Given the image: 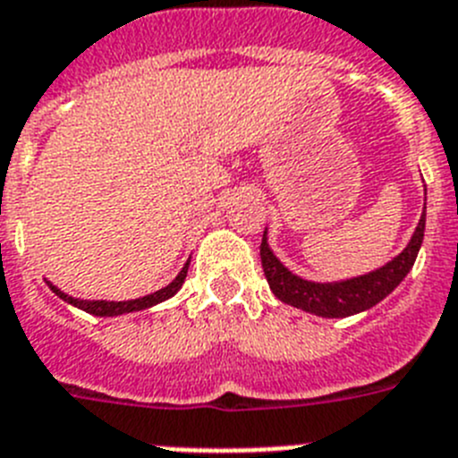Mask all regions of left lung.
Returning a JSON list of instances; mask_svg holds the SVG:
<instances>
[{"label": "left lung", "mask_w": 458, "mask_h": 458, "mask_svg": "<svg viewBox=\"0 0 458 458\" xmlns=\"http://www.w3.org/2000/svg\"><path fill=\"white\" fill-rule=\"evenodd\" d=\"M424 228H427V186H424V207H421L420 224L408 240L403 251L394 256L383 267L373 272L360 274V276L341 278V281H309L290 272L284 262L278 260L267 240V228L262 234L260 260L267 284L274 297L284 304L295 306L306 313L320 318H348L361 311H369L377 301H383L389 293H394L396 285L408 276L424 242Z\"/></svg>", "instance_id": "obj_1"}]
</instances>
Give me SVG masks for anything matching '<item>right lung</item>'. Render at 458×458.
<instances>
[{
  "instance_id": "1",
  "label": "right lung",
  "mask_w": 458,
  "mask_h": 458,
  "mask_svg": "<svg viewBox=\"0 0 458 458\" xmlns=\"http://www.w3.org/2000/svg\"><path fill=\"white\" fill-rule=\"evenodd\" d=\"M189 265H191V258L186 260V265L182 267V272L170 281L165 288L157 290L152 295H145V297H135V300H126V301H110V300H82V297H73L69 293H64L62 288H57L55 284H50L46 278L47 288L53 290L55 295L59 300H64L66 304L75 306V309H81V311L91 313V316H98V318H114V316H124V313H133V311H142V309H149V306H157L161 301L170 300V297L177 295V290L182 288L184 284L186 272H189Z\"/></svg>"
}]
</instances>
